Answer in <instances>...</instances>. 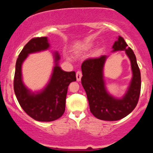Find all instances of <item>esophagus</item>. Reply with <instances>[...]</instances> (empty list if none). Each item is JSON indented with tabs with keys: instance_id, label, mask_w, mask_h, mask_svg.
Returning a JSON list of instances; mask_svg holds the SVG:
<instances>
[{
	"instance_id": "obj_1",
	"label": "esophagus",
	"mask_w": 153,
	"mask_h": 153,
	"mask_svg": "<svg viewBox=\"0 0 153 153\" xmlns=\"http://www.w3.org/2000/svg\"><path fill=\"white\" fill-rule=\"evenodd\" d=\"M82 78V72L81 71H78L76 73V79L78 81H80V79Z\"/></svg>"
}]
</instances>
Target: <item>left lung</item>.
<instances>
[{
    "label": "left lung",
    "instance_id": "left-lung-1",
    "mask_svg": "<svg viewBox=\"0 0 153 153\" xmlns=\"http://www.w3.org/2000/svg\"><path fill=\"white\" fill-rule=\"evenodd\" d=\"M113 49L125 51L130 59L133 73L129 90L122 99L112 97L105 88L103 68L106 55L86 59L81 65V82L86 92L91 112L95 117L104 121H117L129 114L137 104L141 91V75L134 52L122 36H119Z\"/></svg>",
    "mask_w": 153,
    "mask_h": 153
}]
</instances>
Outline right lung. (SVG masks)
I'll return each instance as SVG.
<instances>
[{
  "instance_id": "1",
  "label": "right lung",
  "mask_w": 153,
  "mask_h": 153,
  "mask_svg": "<svg viewBox=\"0 0 153 153\" xmlns=\"http://www.w3.org/2000/svg\"><path fill=\"white\" fill-rule=\"evenodd\" d=\"M46 36L31 39L19 54L16 64L13 88L19 104L29 117L39 122H52L60 118L65 110L68 85L76 80L75 71L65 72L56 63L52 78L45 90L37 94L29 92L22 80V65L29 54L47 50ZM55 62L59 59L55 52Z\"/></svg>"
}]
</instances>
